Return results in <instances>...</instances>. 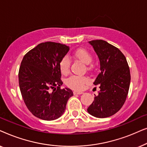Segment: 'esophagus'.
<instances>
[{"mask_svg":"<svg viewBox=\"0 0 147 147\" xmlns=\"http://www.w3.org/2000/svg\"><path fill=\"white\" fill-rule=\"evenodd\" d=\"M84 94L83 92L81 91H74V95H78V94Z\"/></svg>","mask_w":147,"mask_h":147,"instance_id":"34e87169","label":"esophagus"}]
</instances>
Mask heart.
I'll list each match as a JSON object with an SVG mask.
<instances>
[{
    "label": "heart",
    "instance_id": "1",
    "mask_svg": "<svg viewBox=\"0 0 147 147\" xmlns=\"http://www.w3.org/2000/svg\"><path fill=\"white\" fill-rule=\"evenodd\" d=\"M73 57L75 59L79 60L82 63L86 64V68L89 71L93 69L94 65L90 63L92 60V56L91 53L87 49L84 48H80L76 50L73 53ZM70 59L67 56H65L61 59L59 66L60 71L63 75H66L69 73L70 68ZM89 80L86 77H81V76H71L65 80V84L67 87L73 90H80L84 87V85L87 84Z\"/></svg>",
    "mask_w": 147,
    "mask_h": 147
}]
</instances>
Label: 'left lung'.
Here are the masks:
<instances>
[{"mask_svg": "<svg viewBox=\"0 0 147 147\" xmlns=\"http://www.w3.org/2000/svg\"><path fill=\"white\" fill-rule=\"evenodd\" d=\"M89 43L100 60V72L94 84H100V90L87 110L96 118H107L119 111L126 101L130 82V69L125 56L117 47L100 39Z\"/></svg>", "mask_w": 147, "mask_h": 147, "instance_id": "1", "label": "left lung"}]
</instances>
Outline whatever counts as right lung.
<instances>
[{
    "instance_id": "1",
    "label": "right lung",
    "mask_w": 147,
    "mask_h": 147,
    "mask_svg": "<svg viewBox=\"0 0 147 147\" xmlns=\"http://www.w3.org/2000/svg\"><path fill=\"white\" fill-rule=\"evenodd\" d=\"M69 49L63 44L45 42L27 52L22 60L19 71L22 97L29 111L40 119L59 118L74 95L69 88L61 89L59 64Z\"/></svg>"
}]
</instances>
